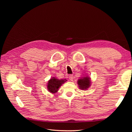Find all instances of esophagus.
<instances>
[{
	"label": "esophagus",
	"instance_id": "34e87169",
	"mask_svg": "<svg viewBox=\"0 0 132 132\" xmlns=\"http://www.w3.org/2000/svg\"><path fill=\"white\" fill-rule=\"evenodd\" d=\"M69 79L70 81H73V80L74 79V77L73 75H70L69 76Z\"/></svg>",
	"mask_w": 132,
	"mask_h": 132
}]
</instances>
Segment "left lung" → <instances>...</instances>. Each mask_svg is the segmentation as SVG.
Listing matches in <instances>:
<instances>
[{
  "label": "left lung",
  "instance_id": "1",
  "mask_svg": "<svg viewBox=\"0 0 132 132\" xmlns=\"http://www.w3.org/2000/svg\"><path fill=\"white\" fill-rule=\"evenodd\" d=\"M78 85L80 89L85 90L87 89L90 86V80L89 77H84L83 79L78 80Z\"/></svg>",
  "mask_w": 132,
  "mask_h": 132
}]
</instances>
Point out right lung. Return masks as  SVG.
Masks as SVG:
<instances>
[{
  "label": "right lung",
  "mask_w": 132,
  "mask_h": 132,
  "mask_svg": "<svg viewBox=\"0 0 132 132\" xmlns=\"http://www.w3.org/2000/svg\"><path fill=\"white\" fill-rule=\"evenodd\" d=\"M64 81V80H58L53 78L50 79L48 82L47 88L51 93H55L58 91L59 87Z\"/></svg>",
  "instance_id": "add662e5"
}]
</instances>
